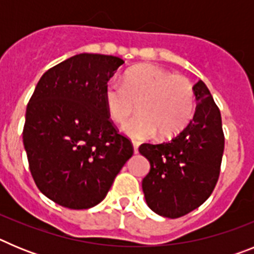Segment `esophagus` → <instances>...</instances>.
I'll return each mask as SVG.
<instances>
[{"label":"esophagus","mask_w":254,"mask_h":254,"mask_svg":"<svg viewBox=\"0 0 254 254\" xmlns=\"http://www.w3.org/2000/svg\"><path fill=\"white\" fill-rule=\"evenodd\" d=\"M133 152L134 154L138 152V142H133Z\"/></svg>","instance_id":"esophagus-1"}]
</instances>
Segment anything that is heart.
I'll list each match as a JSON object with an SVG mask.
<instances>
[{"label":"heart","mask_w":254,"mask_h":254,"mask_svg":"<svg viewBox=\"0 0 254 254\" xmlns=\"http://www.w3.org/2000/svg\"><path fill=\"white\" fill-rule=\"evenodd\" d=\"M104 102L112 120L123 123L138 113L123 127L134 140H145L158 132L160 138L178 134L194 113L196 96L186 76L173 75L155 64H141L127 72L125 84L111 80L105 84Z\"/></svg>","instance_id":"heart-1"}]
</instances>
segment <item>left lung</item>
I'll list each match as a JSON object with an SVG mask.
<instances>
[{"label":"left lung","mask_w":254,"mask_h":254,"mask_svg":"<svg viewBox=\"0 0 254 254\" xmlns=\"http://www.w3.org/2000/svg\"><path fill=\"white\" fill-rule=\"evenodd\" d=\"M197 108L187 127L170 141L142 143L138 151L150 161L142 181L149 207L177 219L199 207L220 176L225 137L221 114L205 82L193 86Z\"/></svg>","instance_id":"8db88e82"}]
</instances>
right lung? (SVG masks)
<instances>
[{
	"label": "right lung",
	"instance_id": "obj_1",
	"mask_svg": "<svg viewBox=\"0 0 254 254\" xmlns=\"http://www.w3.org/2000/svg\"><path fill=\"white\" fill-rule=\"evenodd\" d=\"M125 61L81 53L40 77L26 107L22 142L35 185L53 202L85 210L102 202L133 154L107 111L104 87Z\"/></svg>",
	"mask_w": 254,
	"mask_h": 254
}]
</instances>
